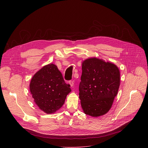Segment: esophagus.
Instances as JSON below:
<instances>
[{
    "instance_id": "34e87169",
    "label": "esophagus",
    "mask_w": 148,
    "mask_h": 148,
    "mask_svg": "<svg viewBox=\"0 0 148 148\" xmlns=\"http://www.w3.org/2000/svg\"><path fill=\"white\" fill-rule=\"evenodd\" d=\"M69 84H70L71 87H73V86H74V81H69Z\"/></svg>"
}]
</instances>
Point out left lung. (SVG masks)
Returning a JSON list of instances; mask_svg holds the SVG:
<instances>
[{
  "instance_id": "obj_1",
  "label": "left lung",
  "mask_w": 148,
  "mask_h": 148,
  "mask_svg": "<svg viewBox=\"0 0 148 148\" xmlns=\"http://www.w3.org/2000/svg\"><path fill=\"white\" fill-rule=\"evenodd\" d=\"M120 85V73L116 66L97 58L82 63L79 98L83 111L94 117L111 109Z\"/></svg>"
}]
</instances>
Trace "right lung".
Masks as SVG:
<instances>
[{
	"label": "right lung",
	"instance_id": "right-lung-1",
	"mask_svg": "<svg viewBox=\"0 0 148 148\" xmlns=\"http://www.w3.org/2000/svg\"><path fill=\"white\" fill-rule=\"evenodd\" d=\"M70 86L54 64L44 66L32 77L30 91L38 108L46 114H53L64 104L71 91Z\"/></svg>",
	"mask_w": 148,
	"mask_h": 148
}]
</instances>
